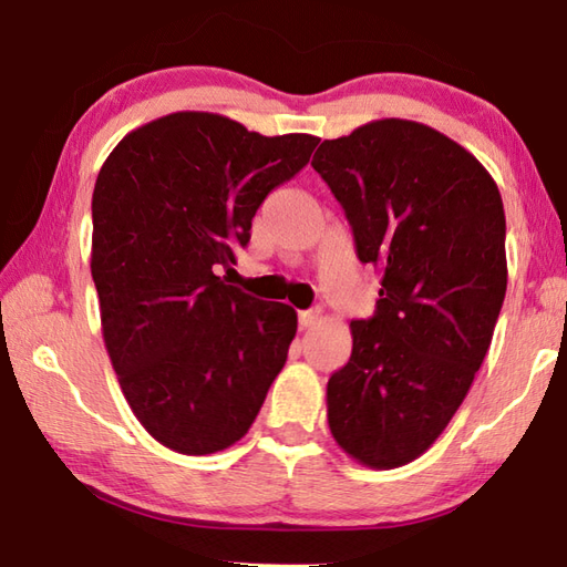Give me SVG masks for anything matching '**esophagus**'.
<instances>
[{
	"label": "esophagus",
	"instance_id": "esophagus-1",
	"mask_svg": "<svg viewBox=\"0 0 567 567\" xmlns=\"http://www.w3.org/2000/svg\"><path fill=\"white\" fill-rule=\"evenodd\" d=\"M318 318H320V310H302L300 315H297V320H300V328L302 330L312 328V324L318 322Z\"/></svg>",
	"mask_w": 567,
	"mask_h": 567
}]
</instances>
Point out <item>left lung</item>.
Here are the masks:
<instances>
[{
  "mask_svg": "<svg viewBox=\"0 0 567 567\" xmlns=\"http://www.w3.org/2000/svg\"><path fill=\"white\" fill-rule=\"evenodd\" d=\"M375 265L378 310L352 320V354L328 382L338 445L378 470L408 465L463 405L507 287L495 179L427 124L375 120L312 157Z\"/></svg>",
  "mask_w": 567,
  "mask_h": 567,
  "instance_id": "obj_1",
  "label": "left lung"
}]
</instances>
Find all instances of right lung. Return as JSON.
Instances as JSON below:
<instances>
[{"instance_id":"obj_1","label":"right lung","mask_w":567,"mask_h":567,"mask_svg":"<svg viewBox=\"0 0 567 567\" xmlns=\"http://www.w3.org/2000/svg\"><path fill=\"white\" fill-rule=\"evenodd\" d=\"M318 142L175 112L132 130L104 159L92 195L104 348L134 417L175 453L235 445L285 368L297 312L217 272L233 270L257 207Z\"/></svg>"}]
</instances>
